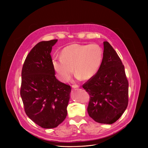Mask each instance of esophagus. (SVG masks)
I'll list each match as a JSON object with an SVG mask.
<instances>
[{"label": "esophagus", "mask_w": 148, "mask_h": 148, "mask_svg": "<svg viewBox=\"0 0 148 148\" xmlns=\"http://www.w3.org/2000/svg\"><path fill=\"white\" fill-rule=\"evenodd\" d=\"M78 87H79V86H78V85H73L72 86L73 88H77Z\"/></svg>", "instance_id": "obj_1"}]
</instances>
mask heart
<instances>
[{"instance_id":"1","label":"heart","mask_w":148,"mask_h":148,"mask_svg":"<svg viewBox=\"0 0 148 148\" xmlns=\"http://www.w3.org/2000/svg\"><path fill=\"white\" fill-rule=\"evenodd\" d=\"M103 51L97 44H73L61 51V58L53 59V66L58 78L67 81L73 69L78 79H89L98 71L103 60Z\"/></svg>"}]
</instances>
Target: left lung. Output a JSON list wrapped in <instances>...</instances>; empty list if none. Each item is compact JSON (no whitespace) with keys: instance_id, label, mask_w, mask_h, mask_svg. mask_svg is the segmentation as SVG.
I'll use <instances>...</instances> for the list:
<instances>
[{"instance_id":"1","label":"left lung","mask_w":148,"mask_h":148,"mask_svg":"<svg viewBox=\"0 0 148 148\" xmlns=\"http://www.w3.org/2000/svg\"><path fill=\"white\" fill-rule=\"evenodd\" d=\"M128 85L121 60L108 42L104 41L101 66L82 85L90 95L89 116L101 123L115 122L127 108Z\"/></svg>"}]
</instances>
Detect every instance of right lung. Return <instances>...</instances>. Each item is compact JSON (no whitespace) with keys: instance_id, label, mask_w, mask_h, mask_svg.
Wrapping results in <instances>:
<instances>
[{"instance_id":"obj_1","label":"right lung","mask_w":148,"mask_h":148,"mask_svg":"<svg viewBox=\"0 0 148 148\" xmlns=\"http://www.w3.org/2000/svg\"><path fill=\"white\" fill-rule=\"evenodd\" d=\"M57 41L37 43L26 58L22 71L20 95L25 112L46 129L57 127L66 119L71 90L55 77L50 53Z\"/></svg>"}]
</instances>
